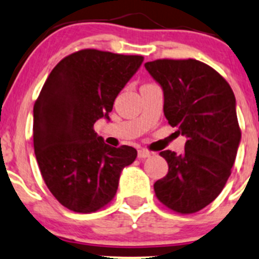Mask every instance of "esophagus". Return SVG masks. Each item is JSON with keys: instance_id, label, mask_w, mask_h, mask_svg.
I'll list each match as a JSON object with an SVG mask.
<instances>
[{"instance_id": "obj_1", "label": "esophagus", "mask_w": 259, "mask_h": 259, "mask_svg": "<svg viewBox=\"0 0 259 259\" xmlns=\"http://www.w3.org/2000/svg\"><path fill=\"white\" fill-rule=\"evenodd\" d=\"M151 151H149V150H146V149H142V150H139L138 151V156H139L140 159H145V158H149V156L151 155Z\"/></svg>"}]
</instances>
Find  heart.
<instances>
[{
    "mask_svg": "<svg viewBox=\"0 0 259 259\" xmlns=\"http://www.w3.org/2000/svg\"><path fill=\"white\" fill-rule=\"evenodd\" d=\"M144 86H146V85H144Z\"/></svg>",
    "mask_w": 259,
    "mask_h": 259,
    "instance_id": "b5f03b06",
    "label": "heart"
}]
</instances>
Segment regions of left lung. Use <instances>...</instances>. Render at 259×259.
<instances>
[{
    "instance_id": "8db88e82",
    "label": "left lung",
    "mask_w": 259,
    "mask_h": 259,
    "mask_svg": "<svg viewBox=\"0 0 259 259\" xmlns=\"http://www.w3.org/2000/svg\"><path fill=\"white\" fill-rule=\"evenodd\" d=\"M145 69L164 91V115L188 138L182 154L160 151L168 174L156 180V198L170 210L192 214L210 204L232 173L241 142L236 98L213 67L194 59H161Z\"/></svg>"
}]
</instances>
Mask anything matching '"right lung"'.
<instances>
[{
	"instance_id": "1",
	"label": "right lung",
	"mask_w": 259,
	"mask_h": 259,
	"mask_svg": "<svg viewBox=\"0 0 259 259\" xmlns=\"http://www.w3.org/2000/svg\"><path fill=\"white\" fill-rule=\"evenodd\" d=\"M144 57L85 49L50 72L33 105V148L51 194L67 209L93 213L114 199L133 146L113 148L94 130Z\"/></svg>"
}]
</instances>
